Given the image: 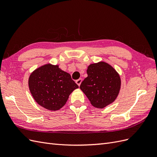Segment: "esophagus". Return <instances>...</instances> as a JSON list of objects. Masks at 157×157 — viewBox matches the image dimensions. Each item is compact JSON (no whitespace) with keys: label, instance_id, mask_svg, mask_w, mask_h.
Listing matches in <instances>:
<instances>
[{"label":"esophagus","instance_id":"34e87169","mask_svg":"<svg viewBox=\"0 0 157 157\" xmlns=\"http://www.w3.org/2000/svg\"><path fill=\"white\" fill-rule=\"evenodd\" d=\"M81 82H82V79L81 78H79V79L76 80V83L78 84V86H80V84H81Z\"/></svg>","mask_w":157,"mask_h":157}]
</instances>
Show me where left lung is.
Returning a JSON list of instances; mask_svg holds the SVG:
<instances>
[{
	"label": "left lung",
	"mask_w": 157,
	"mask_h": 157,
	"mask_svg": "<svg viewBox=\"0 0 157 157\" xmlns=\"http://www.w3.org/2000/svg\"><path fill=\"white\" fill-rule=\"evenodd\" d=\"M87 74L80 88L94 107L102 109L115 100L121 81L115 69L105 62H99L90 65Z\"/></svg>",
	"instance_id": "obj_1"
}]
</instances>
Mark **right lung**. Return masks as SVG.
<instances>
[{"label":"right lung","mask_w":157,"mask_h":157,"mask_svg":"<svg viewBox=\"0 0 157 157\" xmlns=\"http://www.w3.org/2000/svg\"><path fill=\"white\" fill-rule=\"evenodd\" d=\"M29 87L38 104L50 111H57L65 105L71 93L78 86L70 74L58 65L46 64L31 74Z\"/></svg>","instance_id":"right-lung-1"}]
</instances>
